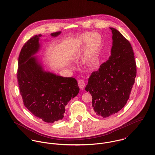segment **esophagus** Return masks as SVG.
<instances>
[{
    "mask_svg": "<svg viewBox=\"0 0 155 155\" xmlns=\"http://www.w3.org/2000/svg\"><path fill=\"white\" fill-rule=\"evenodd\" d=\"M78 85L81 89H84L85 86V82L84 79H80L78 81Z\"/></svg>",
    "mask_w": 155,
    "mask_h": 155,
    "instance_id": "esophagus-1",
    "label": "esophagus"
}]
</instances>
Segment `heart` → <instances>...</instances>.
<instances>
[{"mask_svg":"<svg viewBox=\"0 0 155 155\" xmlns=\"http://www.w3.org/2000/svg\"><path fill=\"white\" fill-rule=\"evenodd\" d=\"M103 42V37L98 32H86L79 36L77 41L78 49H81L87 44L84 55L85 61H90L97 56L102 47Z\"/></svg>","mask_w":155,"mask_h":155,"instance_id":"1","label":"heart"}]
</instances>
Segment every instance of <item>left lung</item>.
<instances>
[{
    "label": "left lung",
    "instance_id": "obj_1",
    "mask_svg": "<svg viewBox=\"0 0 155 155\" xmlns=\"http://www.w3.org/2000/svg\"><path fill=\"white\" fill-rule=\"evenodd\" d=\"M112 32L111 55L89 78L85 90L92 95L97 115L107 117L127 104L135 82L136 63L131 45L116 29Z\"/></svg>",
    "mask_w": 155,
    "mask_h": 155
}]
</instances>
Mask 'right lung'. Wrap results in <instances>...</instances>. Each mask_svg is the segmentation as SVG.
<instances>
[{"label": "right lung", "instance_id": "obj_1", "mask_svg": "<svg viewBox=\"0 0 155 155\" xmlns=\"http://www.w3.org/2000/svg\"><path fill=\"white\" fill-rule=\"evenodd\" d=\"M61 33L51 35L56 37ZM41 36L35 35L24 45L18 57L17 79L25 107L45 122L53 123L63 118L66 106L78 94L79 88L73 78L45 71L36 57L33 56L40 48Z\"/></svg>", "mask_w": 155, "mask_h": 155}]
</instances>
